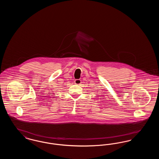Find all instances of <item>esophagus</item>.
<instances>
[{
  "label": "esophagus",
  "mask_w": 159,
  "mask_h": 159,
  "mask_svg": "<svg viewBox=\"0 0 159 159\" xmlns=\"http://www.w3.org/2000/svg\"><path fill=\"white\" fill-rule=\"evenodd\" d=\"M75 83L77 84V85H79L81 83V80H80V79H76L75 80Z\"/></svg>",
  "instance_id": "1"
}]
</instances>
